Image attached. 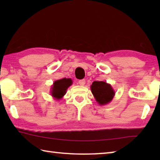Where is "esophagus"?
Segmentation results:
<instances>
[{"label":"esophagus","instance_id":"esophagus-1","mask_svg":"<svg viewBox=\"0 0 160 160\" xmlns=\"http://www.w3.org/2000/svg\"><path fill=\"white\" fill-rule=\"evenodd\" d=\"M78 83H79L80 85H81V86L85 85V80H84V79L80 80L79 81H78Z\"/></svg>","mask_w":160,"mask_h":160}]
</instances>
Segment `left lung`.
Instances as JSON below:
<instances>
[{
  "instance_id": "1",
  "label": "left lung",
  "mask_w": 160,
  "mask_h": 160,
  "mask_svg": "<svg viewBox=\"0 0 160 160\" xmlns=\"http://www.w3.org/2000/svg\"><path fill=\"white\" fill-rule=\"evenodd\" d=\"M90 88L96 102L102 106L112 102L115 95L112 85L104 81H94Z\"/></svg>"
}]
</instances>
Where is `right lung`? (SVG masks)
Wrapping results in <instances>:
<instances>
[{"mask_svg": "<svg viewBox=\"0 0 160 160\" xmlns=\"http://www.w3.org/2000/svg\"><path fill=\"white\" fill-rule=\"evenodd\" d=\"M72 84L70 78H63V79L54 81L51 88V95L53 99L60 100L66 94L67 89Z\"/></svg>", "mask_w": 160, "mask_h": 160, "instance_id": "right-lung-1", "label": "right lung"}]
</instances>
